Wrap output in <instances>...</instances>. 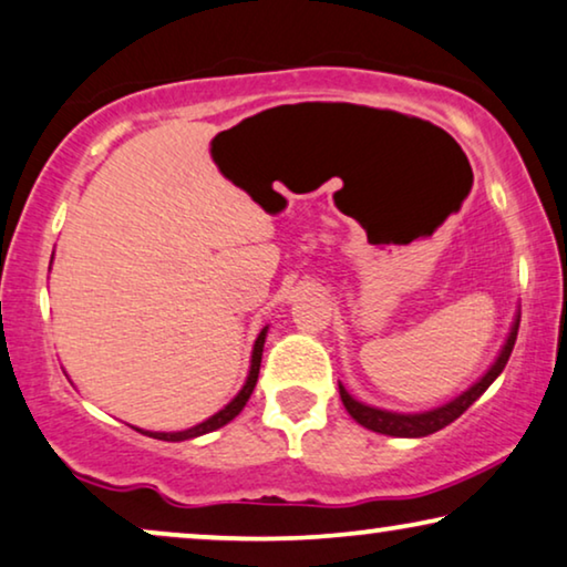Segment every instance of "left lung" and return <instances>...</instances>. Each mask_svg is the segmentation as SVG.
<instances>
[{
    "label": "left lung",
    "instance_id": "1",
    "mask_svg": "<svg viewBox=\"0 0 567 567\" xmlns=\"http://www.w3.org/2000/svg\"><path fill=\"white\" fill-rule=\"evenodd\" d=\"M518 321H520V311H516V316H513L511 331H508V337H505V342L501 347V352H497V358L493 360V365H489L487 371L482 373L470 389L451 399V402L441 404V406H433V410H425V412L381 410V406L365 404V402H360V399H354L350 391H347L342 383H339V396H342L344 410L350 412V417L354 422H360L362 427L373 430V433H381V435L425 437L430 433H437V430L451 425V422H454L456 417H462V414L470 410V406L477 402L482 394H485V391L489 389V383H493L497 375L503 373L505 362H508L511 352H513V344H516Z\"/></svg>",
    "mask_w": 567,
    "mask_h": 567
}]
</instances>
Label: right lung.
I'll return each instance as SVG.
<instances>
[{
    "label": "right lung",
    "instance_id": "add662e5",
    "mask_svg": "<svg viewBox=\"0 0 567 567\" xmlns=\"http://www.w3.org/2000/svg\"><path fill=\"white\" fill-rule=\"evenodd\" d=\"M51 261H54V256H51ZM267 331H269V327H264V329L259 331V337H256V342H254V350H251V365H248V375H246V383H244V389H240L238 394L233 396L230 402L225 404L220 412H215L213 417L202 420L199 425H194V427H186V430H176V433H161V430H142V427H134V430H140L142 435L157 437V441L178 443V441H192V437H199V435H207V433H213V430L223 427V425H228L230 420H236L238 414H240V410H244V406H246L248 399H251L254 389H256V381H259L261 352H264V342H267Z\"/></svg>",
    "mask_w": 567,
    "mask_h": 567
}]
</instances>
